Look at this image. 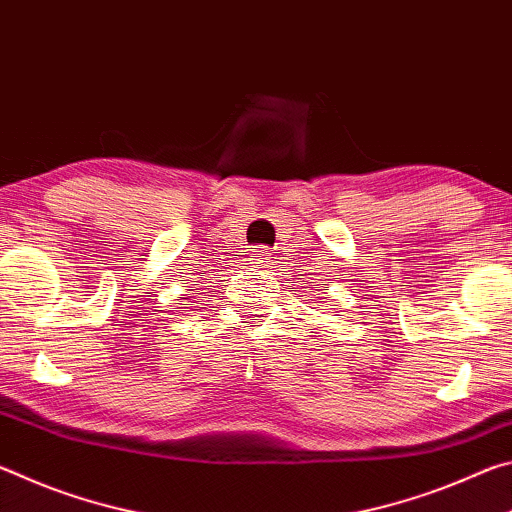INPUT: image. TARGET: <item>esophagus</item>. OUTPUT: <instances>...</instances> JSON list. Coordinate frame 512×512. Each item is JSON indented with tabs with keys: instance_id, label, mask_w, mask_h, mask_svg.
<instances>
[{
	"instance_id": "obj_1",
	"label": "esophagus",
	"mask_w": 512,
	"mask_h": 512,
	"mask_svg": "<svg viewBox=\"0 0 512 512\" xmlns=\"http://www.w3.org/2000/svg\"><path fill=\"white\" fill-rule=\"evenodd\" d=\"M248 262L253 264L255 268H268V264H271V250L268 248H262L257 246L248 253Z\"/></svg>"
}]
</instances>
